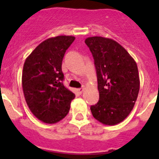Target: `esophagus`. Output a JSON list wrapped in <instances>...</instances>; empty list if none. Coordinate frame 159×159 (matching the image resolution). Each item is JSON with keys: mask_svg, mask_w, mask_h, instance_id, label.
Wrapping results in <instances>:
<instances>
[{"mask_svg": "<svg viewBox=\"0 0 159 159\" xmlns=\"http://www.w3.org/2000/svg\"><path fill=\"white\" fill-rule=\"evenodd\" d=\"M77 91H78V92L80 94H82V92H84V88H79V89L77 90Z\"/></svg>", "mask_w": 159, "mask_h": 159, "instance_id": "1", "label": "esophagus"}]
</instances>
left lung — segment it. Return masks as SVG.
I'll use <instances>...</instances> for the list:
<instances>
[{
	"label": "left lung",
	"mask_w": 159,
	"mask_h": 159,
	"mask_svg": "<svg viewBox=\"0 0 159 159\" xmlns=\"http://www.w3.org/2000/svg\"><path fill=\"white\" fill-rule=\"evenodd\" d=\"M93 56L99 100L91 107L92 116L101 123L113 126L124 120L138 98L140 80L137 64L116 40L102 36L85 40Z\"/></svg>",
	"instance_id": "8db88e82"
}]
</instances>
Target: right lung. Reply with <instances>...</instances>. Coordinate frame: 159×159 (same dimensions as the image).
<instances>
[{"mask_svg": "<svg viewBox=\"0 0 159 159\" xmlns=\"http://www.w3.org/2000/svg\"><path fill=\"white\" fill-rule=\"evenodd\" d=\"M75 37L58 36L40 43L26 58L22 72L25 101L32 113L45 123H56L69 112L75 94L63 84L62 61Z\"/></svg>", "mask_w": 159, "mask_h": 159, "instance_id": "obj_1", "label": "right lung"}]
</instances>
